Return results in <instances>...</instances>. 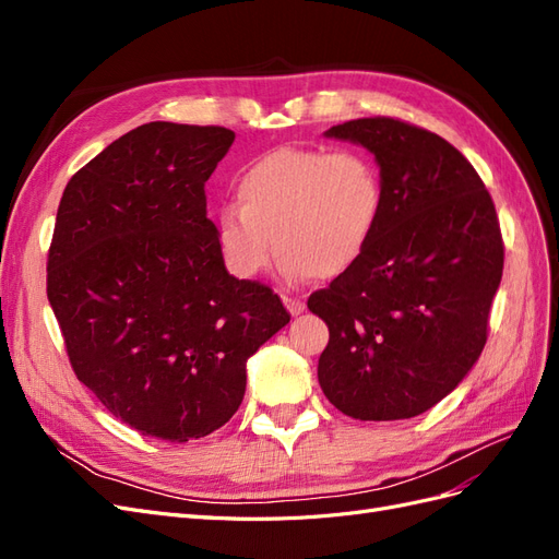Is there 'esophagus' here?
Returning <instances> with one entry per match:
<instances>
[{
    "label": "esophagus",
    "mask_w": 559,
    "mask_h": 559,
    "mask_svg": "<svg viewBox=\"0 0 559 559\" xmlns=\"http://www.w3.org/2000/svg\"><path fill=\"white\" fill-rule=\"evenodd\" d=\"M282 302H284V308L289 310L294 317H296V314H300L302 310H306V302H302L300 298H292V296H286V294H284V296H282Z\"/></svg>",
    "instance_id": "esophagus-1"
}]
</instances>
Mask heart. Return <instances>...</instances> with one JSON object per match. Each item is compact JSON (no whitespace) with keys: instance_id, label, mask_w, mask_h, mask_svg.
<instances>
[{"instance_id":"heart-1","label":"heart","mask_w":559,"mask_h":559,"mask_svg":"<svg viewBox=\"0 0 559 559\" xmlns=\"http://www.w3.org/2000/svg\"><path fill=\"white\" fill-rule=\"evenodd\" d=\"M238 205L216 212V240L230 273L259 277L273 259L286 280H335L359 265L384 210L378 165L361 151L280 146L235 179Z\"/></svg>"}]
</instances>
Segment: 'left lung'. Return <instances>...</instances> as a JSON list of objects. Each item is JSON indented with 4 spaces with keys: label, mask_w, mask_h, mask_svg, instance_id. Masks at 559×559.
<instances>
[{
    "label": "left lung",
    "mask_w": 559,
    "mask_h": 559,
    "mask_svg": "<svg viewBox=\"0 0 559 559\" xmlns=\"http://www.w3.org/2000/svg\"><path fill=\"white\" fill-rule=\"evenodd\" d=\"M324 134L376 156L384 210L359 265L308 300L329 326L317 378L354 419H408L445 399L485 347L503 270L495 202L425 128L376 116Z\"/></svg>",
    "instance_id": "obj_1"
}]
</instances>
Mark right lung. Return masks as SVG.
Wrapping results in <instances>:
<instances>
[{"label": "right lung", "instance_id": "obj_1", "mask_svg": "<svg viewBox=\"0 0 559 559\" xmlns=\"http://www.w3.org/2000/svg\"><path fill=\"white\" fill-rule=\"evenodd\" d=\"M235 140L218 126L154 121L70 179L46 294L76 378L144 436L202 438L240 408L247 359L289 312L228 275L205 181Z\"/></svg>", "mask_w": 559, "mask_h": 559}]
</instances>
